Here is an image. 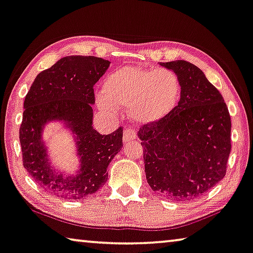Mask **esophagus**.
Listing matches in <instances>:
<instances>
[{"instance_id":"esophagus-1","label":"esophagus","mask_w":253,"mask_h":253,"mask_svg":"<svg viewBox=\"0 0 253 253\" xmlns=\"http://www.w3.org/2000/svg\"><path fill=\"white\" fill-rule=\"evenodd\" d=\"M135 138H137V132H135L133 127L127 126L124 129V132H123V141L124 142H127V141H130V140H133Z\"/></svg>"}]
</instances>
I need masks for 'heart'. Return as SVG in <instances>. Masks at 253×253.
I'll return each instance as SVG.
<instances>
[{
  "mask_svg": "<svg viewBox=\"0 0 253 253\" xmlns=\"http://www.w3.org/2000/svg\"><path fill=\"white\" fill-rule=\"evenodd\" d=\"M178 94L177 78L169 70L126 67L106 78L98 106L108 113L115 112V106H129L130 118L147 124L169 114L175 106Z\"/></svg>",
  "mask_w": 253,
  "mask_h": 253,
  "instance_id": "b5f03b06",
  "label": "heart"
}]
</instances>
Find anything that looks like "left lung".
<instances>
[{"label":"left lung","instance_id":"1","mask_svg":"<svg viewBox=\"0 0 253 253\" xmlns=\"http://www.w3.org/2000/svg\"><path fill=\"white\" fill-rule=\"evenodd\" d=\"M177 76V106L138 132L146 178L153 191L172 201L203 196L226 174L231 153V116L215 86L183 60L159 63Z\"/></svg>","mask_w":253,"mask_h":253}]
</instances>
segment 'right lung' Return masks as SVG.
Wrapping results in <instances>:
<instances>
[{
  "instance_id": "1",
  "label": "right lung",
  "mask_w": 253,
  "mask_h": 253,
  "mask_svg": "<svg viewBox=\"0 0 253 253\" xmlns=\"http://www.w3.org/2000/svg\"><path fill=\"white\" fill-rule=\"evenodd\" d=\"M96 56L62 57L36 77L26 95L19 130L23 167L45 191L63 199H84L106 183L107 167L123 143L121 126L111 134L92 127L94 86L110 67ZM63 123L76 140L80 167L75 174L59 172L50 164L42 139L46 124Z\"/></svg>"
}]
</instances>
